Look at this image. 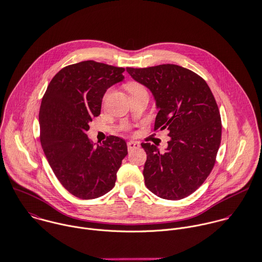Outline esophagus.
Returning <instances> with one entry per match:
<instances>
[{
  "mask_svg": "<svg viewBox=\"0 0 262 262\" xmlns=\"http://www.w3.org/2000/svg\"><path fill=\"white\" fill-rule=\"evenodd\" d=\"M127 146H128V150H132V149L139 148V147H140V144H139L137 141H129V142L127 143Z\"/></svg>",
  "mask_w": 262,
  "mask_h": 262,
  "instance_id": "1",
  "label": "esophagus"
}]
</instances>
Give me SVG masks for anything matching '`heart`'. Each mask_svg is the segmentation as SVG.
Returning <instances> with one entry per match:
<instances>
[{
    "label": "heart",
    "instance_id": "b5f03b06",
    "mask_svg": "<svg viewBox=\"0 0 262 262\" xmlns=\"http://www.w3.org/2000/svg\"><path fill=\"white\" fill-rule=\"evenodd\" d=\"M127 89L130 94H135L139 92H146L145 88H143L141 84L138 83H130L127 85Z\"/></svg>",
    "mask_w": 262,
    "mask_h": 262
}]
</instances>
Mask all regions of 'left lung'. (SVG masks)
Returning <instances> with one entry per match:
<instances>
[{
  "label": "left lung",
  "instance_id": "left-lung-1",
  "mask_svg": "<svg viewBox=\"0 0 262 262\" xmlns=\"http://www.w3.org/2000/svg\"><path fill=\"white\" fill-rule=\"evenodd\" d=\"M126 71L150 90L159 110L155 129H167L171 137L165 151L141 144L147 155L145 185L161 198H185L203 184L215 163L222 122L214 96L199 75L178 65Z\"/></svg>",
  "mask_w": 262,
  "mask_h": 262
}]
</instances>
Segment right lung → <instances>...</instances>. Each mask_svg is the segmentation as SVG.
Here are the masks:
<instances>
[{"instance_id":"add662e5","label":"right lung","mask_w":262,"mask_h":262,"mask_svg":"<svg viewBox=\"0 0 262 262\" xmlns=\"http://www.w3.org/2000/svg\"><path fill=\"white\" fill-rule=\"evenodd\" d=\"M124 71L94 61L73 64L55 75L42 97L38 120L43 152L63 187L80 199L112 190L128 154L122 138L110 136L95 145L86 134L105 91L124 81Z\"/></svg>"}]
</instances>
